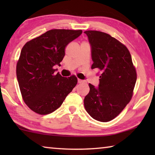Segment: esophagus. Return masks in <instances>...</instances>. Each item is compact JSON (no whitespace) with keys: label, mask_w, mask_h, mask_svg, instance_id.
Listing matches in <instances>:
<instances>
[{"label":"esophagus","mask_w":155,"mask_h":155,"mask_svg":"<svg viewBox=\"0 0 155 155\" xmlns=\"http://www.w3.org/2000/svg\"><path fill=\"white\" fill-rule=\"evenodd\" d=\"M84 82H85V81H83V80H81V79H79V78H78V83H84Z\"/></svg>","instance_id":"1"}]
</instances>
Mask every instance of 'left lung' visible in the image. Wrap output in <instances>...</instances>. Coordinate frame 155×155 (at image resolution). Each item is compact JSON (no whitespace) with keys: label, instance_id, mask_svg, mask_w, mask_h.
<instances>
[{"label":"left lung","instance_id":"obj_1","mask_svg":"<svg viewBox=\"0 0 155 155\" xmlns=\"http://www.w3.org/2000/svg\"><path fill=\"white\" fill-rule=\"evenodd\" d=\"M91 47V69L101 73L98 87L89 84L84 99L85 110L100 122L117 117L130 101L137 72L127 46L110 35L98 31H85Z\"/></svg>","mask_w":155,"mask_h":155}]
</instances>
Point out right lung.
I'll return each instance as SVG.
<instances>
[{
	"instance_id": "add662e5",
	"label": "right lung",
	"mask_w": 155,
	"mask_h": 155,
	"mask_svg": "<svg viewBox=\"0 0 155 155\" xmlns=\"http://www.w3.org/2000/svg\"><path fill=\"white\" fill-rule=\"evenodd\" d=\"M82 30L52 29L27 41L16 65V76L22 99L33 111L49 114L61 105L77 84L75 75L66 78L58 72L65 48Z\"/></svg>"
}]
</instances>
